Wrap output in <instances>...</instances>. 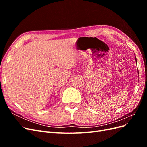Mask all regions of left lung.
<instances>
[{
	"label": "left lung",
	"instance_id": "1",
	"mask_svg": "<svg viewBox=\"0 0 147 147\" xmlns=\"http://www.w3.org/2000/svg\"><path fill=\"white\" fill-rule=\"evenodd\" d=\"M135 60H136V61L137 62V59H136V56H135ZM138 73H139V71H138Z\"/></svg>",
	"mask_w": 147,
	"mask_h": 147
}]
</instances>
